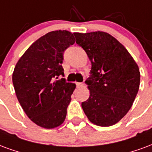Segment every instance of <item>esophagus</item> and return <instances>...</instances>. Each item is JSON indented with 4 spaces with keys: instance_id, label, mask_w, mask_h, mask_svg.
Segmentation results:
<instances>
[{
    "instance_id": "1",
    "label": "esophagus",
    "mask_w": 152,
    "mask_h": 152,
    "mask_svg": "<svg viewBox=\"0 0 152 152\" xmlns=\"http://www.w3.org/2000/svg\"><path fill=\"white\" fill-rule=\"evenodd\" d=\"M76 85L77 87H82L84 86V83H76Z\"/></svg>"
}]
</instances>
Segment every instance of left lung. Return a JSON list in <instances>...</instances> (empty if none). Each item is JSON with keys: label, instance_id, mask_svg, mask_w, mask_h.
I'll use <instances>...</instances> for the list:
<instances>
[{"label": "left lung", "instance_id": "left-lung-1", "mask_svg": "<svg viewBox=\"0 0 152 152\" xmlns=\"http://www.w3.org/2000/svg\"><path fill=\"white\" fill-rule=\"evenodd\" d=\"M74 35L91 62V75L86 80L90 96L82 108L93 124L113 126L132 107L139 89V68L124 45L108 33Z\"/></svg>", "mask_w": 152, "mask_h": 152}]
</instances>
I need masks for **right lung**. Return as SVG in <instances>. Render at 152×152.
<instances>
[{
  "label": "right lung",
  "mask_w": 152,
  "mask_h": 152,
  "mask_svg": "<svg viewBox=\"0 0 152 152\" xmlns=\"http://www.w3.org/2000/svg\"><path fill=\"white\" fill-rule=\"evenodd\" d=\"M75 43L68 31H54L41 36L20 57L12 80L18 102L31 121L44 129L61 126L76 85L56 80L64 75L63 53Z\"/></svg>",
  "instance_id": "1"
}]
</instances>
